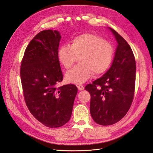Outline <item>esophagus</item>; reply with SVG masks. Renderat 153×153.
Returning <instances> with one entry per match:
<instances>
[{
    "label": "esophagus",
    "mask_w": 153,
    "mask_h": 153,
    "mask_svg": "<svg viewBox=\"0 0 153 153\" xmlns=\"http://www.w3.org/2000/svg\"><path fill=\"white\" fill-rule=\"evenodd\" d=\"M77 87H78V89L79 91H83L84 89V86L82 85H77Z\"/></svg>",
    "instance_id": "obj_1"
}]
</instances>
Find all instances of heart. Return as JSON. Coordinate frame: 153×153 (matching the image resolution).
<instances>
[{"instance_id":"heart-1","label":"heart","mask_w":153,"mask_h":153,"mask_svg":"<svg viewBox=\"0 0 153 153\" xmlns=\"http://www.w3.org/2000/svg\"><path fill=\"white\" fill-rule=\"evenodd\" d=\"M114 54V47L108 41L94 34L86 33L72 39L69 46H61L57 51V58L68 69L80 57V65L69 70L65 78L69 83L80 84L89 80L93 73L99 75L107 71Z\"/></svg>"}]
</instances>
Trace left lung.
Here are the masks:
<instances>
[{
	"mask_svg": "<svg viewBox=\"0 0 153 153\" xmlns=\"http://www.w3.org/2000/svg\"><path fill=\"white\" fill-rule=\"evenodd\" d=\"M117 42L113 62L106 73L85 89L91 94L90 112L97 124L108 126L122 119L130 108L135 86L136 63L132 50L112 28Z\"/></svg>",
	"mask_w": 153,
	"mask_h": 153,
	"instance_id": "obj_1",
	"label": "left lung"
}]
</instances>
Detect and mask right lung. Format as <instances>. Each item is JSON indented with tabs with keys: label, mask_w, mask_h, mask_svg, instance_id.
Here are the masks:
<instances>
[{
	"label": "right lung",
	"mask_w": 153,
	"mask_h": 153,
	"mask_svg": "<svg viewBox=\"0 0 153 153\" xmlns=\"http://www.w3.org/2000/svg\"><path fill=\"white\" fill-rule=\"evenodd\" d=\"M61 36L45 30L31 40L23 57L20 76L26 105L32 115L48 128H58L71 116L77 87H57L63 75L57 58Z\"/></svg>",
	"instance_id": "1"
}]
</instances>
